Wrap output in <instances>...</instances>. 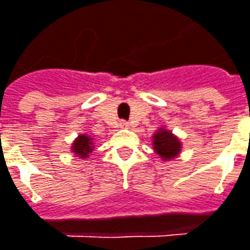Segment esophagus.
I'll return each mask as SVG.
<instances>
[{"instance_id": "obj_1", "label": "esophagus", "mask_w": 250, "mask_h": 250, "mask_svg": "<svg viewBox=\"0 0 250 250\" xmlns=\"http://www.w3.org/2000/svg\"><path fill=\"white\" fill-rule=\"evenodd\" d=\"M120 127H123V128H125V127H128V123H127L125 120H122V122H120Z\"/></svg>"}]
</instances>
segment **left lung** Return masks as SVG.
<instances>
[{
    "instance_id": "obj_1",
    "label": "left lung",
    "mask_w": 250,
    "mask_h": 250,
    "mask_svg": "<svg viewBox=\"0 0 250 250\" xmlns=\"http://www.w3.org/2000/svg\"><path fill=\"white\" fill-rule=\"evenodd\" d=\"M182 144L169 130L159 128L153 135V149L164 161L172 160L181 153Z\"/></svg>"
}]
</instances>
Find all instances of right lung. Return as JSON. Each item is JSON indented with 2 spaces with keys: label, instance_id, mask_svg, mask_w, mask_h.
Listing matches in <instances>:
<instances>
[{
  "label": "right lung",
  "instance_id": "right-lung-1",
  "mask_svg": "<svg viewBox=\"0 0 250 250\" xmlns=\"http://www.w3.org/2000/svg\"><path fill=\"white\" fill-rule=\"evenodd\" d=\"M93 139L90 138L87 134H81L78 138L74 141L72 144V153H75V156L81 157V159H87L89 154L93 152Z\"/></svg>",
  "mask_w": 250,
  "mask_h": 250
}]
</instances>
